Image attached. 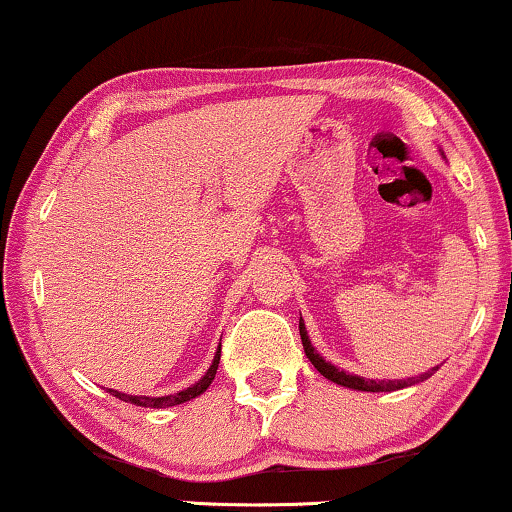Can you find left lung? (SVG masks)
Instances as JSON below:
<instances>
[{
    "label": "left lung",
    "mask_w": 512,
    "mask_h": 512,
    "mask_svg": "<svg viewBox=\"0 0 512 512\" xmlns=\"http://www.w3.org/2000/svg\"><path fill=\"white\" fill-rule=\"evenodd\" d=\"M298 331H300V340H303V349H305V356L312 361V366L319 370L321 375L326 377V380H331L335 384H340V387H347V389H356V391H396V389H405V387H412V384L417 382H424L429 380V377L436 373V368L426 370L424 375L419 377H408V380H366V377H359V375H349L345 370L335 368L333 363H328L324 356L317 354V349L312 347L310 342V335L305 331V324H303V317H300V324H298Z\"/></svg>",
    "instance_id": "obj_1"
}]
</instances>
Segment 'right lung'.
<instances>
[{"mask_svg": "<svg viewBox=\"0 0 512 512\" xmlns=\"http://www.w3.org/2000/svg\"><path fill=\"white\" fill-rule=\"evenodd\" d=\"M219 361H221V345L219 349H216L214 354V361L212 366H209V370L205 375L200 377L198 382L191 384V387L184 389V391H177V394H170V396H132V394H123V391H116V389H109L111 396L121 398V401L125 403H132V405H139V408H170V405H181L186 401H191V398L205 394L209 384H212V380L216 377V370H219Z\"/></svg>", "mask_w": 512, "mask_h": 512, "instance_id": "add662e5", "label": "right lung"}]
</instances>
